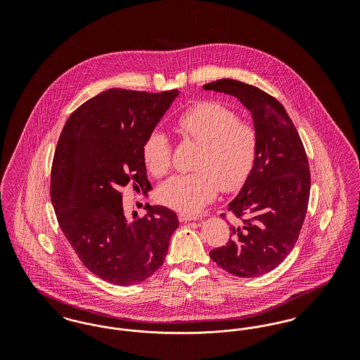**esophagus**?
<instances>
[{
  "label": "esophagus",
  "instance_id": "obj_1",
  "mask_svg": "<svg viewBox=\"0 0 360 360\" xmlns=\"http://www.w3.org/2000/svg\"><path fill=\"white\" fill-rule=\"evenodd\" d=\"M178 219H179L181 223H188V221H193V220H198L197 216L188 214V213H179V214H178Z\"/></svg>",
  "mask_w": 360,
  "mask_h": 360
}]
</instances>
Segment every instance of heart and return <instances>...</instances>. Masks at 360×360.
Here are the masks:
<instances>
[{
  "instance_id": "1",
  "label": "heart",
  "mask_w": 360,
  "mask_h": 360,
  "mask_svg": "<svg viewBox=\"0 0 360 360\" xmlns=\"http://www.w3.org/2000/svg\"><path fill=\"white\" fill-rule=\"evenodd\" d=\"M175 131L198 144L194 172L176 174L158 191L159 201L176 212L194 214L219 193L243 185L257 158L255 128L221 103L205 101L182 112ZM144 163L155 176L166 175L172 166V144L160 131L148 134L143 143Z\"/></svg>"
}]
</instances>
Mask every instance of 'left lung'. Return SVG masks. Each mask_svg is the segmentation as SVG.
I'll return each mask as SVG.
<instances>
[{
  "instance_id": "left-lung-1",
  "label": "left lung",
  "mask_w": 360,
  "mask_h": 360,
  "mask_svg": "<svg viewBox=\"0 0 360 360\" xmlns=\"http://www.w3.org/2000/svg\"><path fill=\"white\" fill-rule=\"evenodd\" d=\"M202 87L236 97L251 112L257 136L254 167L228 205L238 220L229 228L232 238L212 250L210 257L240 278L267 274L290 254L305 220L308 156L289 115L273 96L229 78Z\"/></svg>"
}]
</instances>
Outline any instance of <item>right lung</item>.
<instances>
[{
	"label": "right lung",
	"instance_id": "right-lung-1",
	"mask_svg": "<svg viewBox=\"0 0 360 360\" xmlns=\"http://www.w3.org/2000/svg\"><path fill=\"white\" fill-rule=\"evenodd\" d=\"M178 90L147 93L109 89L70 115L51 169L58 224L86 269L103 281L132 286L163 264L178 217L166 206L146 205L127 219L121 188L148 191L143 143Z\"/></svg>",
	"mask_w": 360,
	"mask_h": 360
}]
</instances>
